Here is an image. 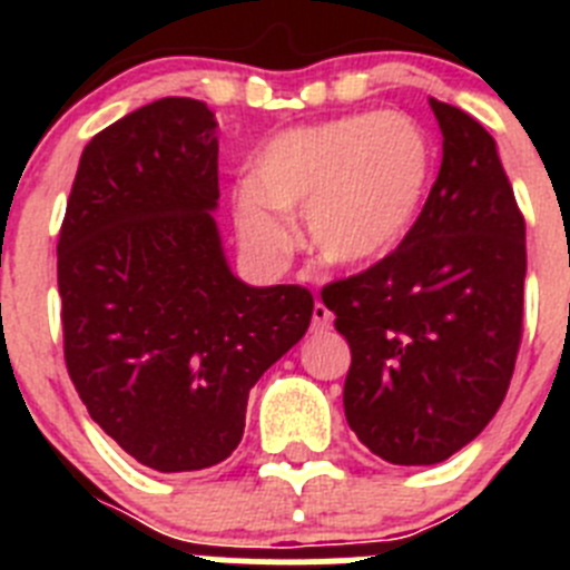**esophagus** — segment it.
Segmentation results:
<instances>
[{
    "label": "esophagus",
    "mask_w": 570,
    "mask_h": 570,
    "mask_svg": "<svg viewBox=\"0 0 570 570\" xmlns=\"http://www.w3.org/2000/svg\"><path fill=\"white\" fill-rule=\"evenodd\" d=\"M331 322H334V316H331V311L322 305V302H316L314 305V328L320 331H328Z\"/></svg>",
    "instance_id": "esophagus-1"
}]
</instances>
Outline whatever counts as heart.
I'll list each match as a JSON object with an SVG mask.
<instances>
[{
    "mask_svg": "<svg viewBox=\"0 0 570 570\" xmlns=\"http://www.w3.org/2000/svg\"><path fill=\"white\" fill-rule=\"evenodd\" d=\"M434 154L402 114H356L274 136L236 190V223L250 248L279 256L285 216L301 210L311 248L340 268L382 259L411 234L425 205Z\"/></svg>",
    "mask_w": 570,
    "mask_h": 570,
    "instance_id": "heart-1",
    "label": "heart"
}]
</instances>
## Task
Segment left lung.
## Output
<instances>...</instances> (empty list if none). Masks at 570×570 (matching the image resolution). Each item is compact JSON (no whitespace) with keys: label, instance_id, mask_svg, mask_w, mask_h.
Wrapping results in <instances>:
<instances>
[{"label":"left lung","instance_id":"obj_1","mask_svg":"<svg viewBox=\"0 0 570 570\" xmlns=\"http://www.w3.org/2000/svg\"><path fill=\"white\" fill-rule=\"evenodd\" d=\"M442 165L411 234L322 288L351 345L347 425L394 465H434L500 411L522 342L525 216L493 136L431 99Z\"/></svg>","mask_w":570,"mask_h":570}]
</instances>
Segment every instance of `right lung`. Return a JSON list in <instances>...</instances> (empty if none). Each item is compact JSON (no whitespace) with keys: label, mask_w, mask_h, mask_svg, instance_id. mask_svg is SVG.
Wrapping results in <instances>:
<instances>
[{"label":"right lung","mask_w":570,"mask_h":570,"mask_svg":"<svg viewBox=\"0 0 570 570\" xmlns=\"http://www.w3.org/2000/svg\"><path fill=\"white\" fill-rule=\"evenodd\" d=\"M199 99L165 97L82 150L57 245L65 365L90 420L163 473L228 460L250 387L302 340L314 296L250 288L216 230L219 145Z\"/></svg>","instance_id":"1"}]
</instances>
